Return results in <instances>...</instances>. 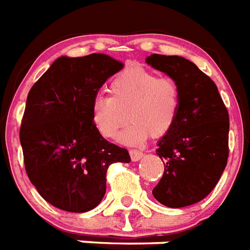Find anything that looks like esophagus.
Instances as JSON below:
<instances>
[{
    "label": "esophagus",
    "instance_id": "esophagus-1",
    "mask_svg": "<svg viewBox=\"0 0 250 250\" xmlns=\"http://www.w3.org/2000/svg\"><path fill=\"white\" fill-rule=\"evenodd\" d=\"M130 157L133 161H138V160H141L142 157H143V155L145 153L142 152V151H138V149H130Z\"/></svg>",
    "mask_w": 250,
    "mask_h": 250
}]
</instances>
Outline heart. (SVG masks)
Instances as JSON below:
<instances>
[{"mask_svg":"<svg viewBox=\"0 0 250 250\" xmlns=\"http://www.w3.org/2000/svg\"><path fill=\"white\" fill-rule=\"evenodd\" d=\"M111 97H97L91 105V119L104 138L115 139L121 127L120 141L141 145L152 135L167 134L178 119L181 93L174 80L159 77L142 67H129L116 76L109 85Z\"/></svg>","mask_w":250,"mask_h":250,"instance_id":"obj_1","label":"heart"}]
</instances>
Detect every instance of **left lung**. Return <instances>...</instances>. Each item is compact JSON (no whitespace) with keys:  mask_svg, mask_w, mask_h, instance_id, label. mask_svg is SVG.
Segmentation results:
<instances>
[{"mask_svg":"<svg viewBox=\"0 0 250 250\" xmlns=\"http://www.w3.org/2000/svg\"><path fill=\"white\" fill-rule=\"evenodd\" d=\"M146 63L174 80L181 93L178 119L157 143L164 174L152 189L165 207L183 208L207 197L229 159V112L214 81L178 55L152 54Z\"/></svg>","mask_w":250,"mask_h":250,"instance_id":"left-lung-1","label":"left lung"}]
</instances>
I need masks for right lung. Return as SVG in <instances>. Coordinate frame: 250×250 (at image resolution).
<instances>
[{"instance_id": "right-lung-1", "label": "right lung", "mask_w": 250, "mask_h": 250, "mask_svg": "<svg viewBox=\"0 0 250 250\" xmlns=\"http://www.w3.org/2000/svg\"><path fill=\"white\" fill-rule=\"evenodd\" d=\"M124 64L105 54L61 57L28 93L21 126L24 167L47 203L83 213L105 193L113 163H129L127 149L102 137L91 119L98 90Z\"/></svg>"}]
</instances>
